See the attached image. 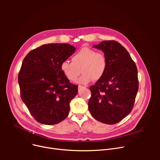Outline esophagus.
Wrapping results in <instances>:
<instances>
[{"label":"esophagus","instance_id":"1","mask_svg":"<svg viewBox=\"0 0 160 160\" xmlns=\"http://www.w3.org/2000/svg\"><path fill=\"white\" fill-rule=\"evenodd\" d=\"M82 88H83V86H78V90H79L80 89Z\"/></svg>","mask_w":160,"mask_h":160}]
</instances>
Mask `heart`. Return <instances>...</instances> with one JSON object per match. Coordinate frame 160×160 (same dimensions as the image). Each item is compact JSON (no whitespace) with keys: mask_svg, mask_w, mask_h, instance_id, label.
Returning a JSON list of instances; mask_svg holds the SVG:
<instances>
[{"mask_svg":"<svg viewBox=\"0 0 160 160\" xmlns=\"http://www.w3.org/2000/svg\"><path fill=\"white\" fill-rule=\"evenodd\" d=\"M71 61L62 62L60 69L66 78L71 82L77 80L81 70L83 74L77 80L81 84H87L92 79L95 81L100 80L104 76L107 67L104 54L88 47L81 48L72 56Z\"/></svg>","mask_w":160,"mask_h":160,"instance_id":"obj_1","label":"heart"}]
</instances>
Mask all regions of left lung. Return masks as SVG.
Wrapping results in <instances>:
<instances>
[{
	"label": "left lung",
	"instance_id": "obj_1",
	"mask_svg": "<svg viewBox=\"0 0 160 160\" xmlns=\"http://www.w3.org/2000/svg\"><path fill=\"white\" fill-rule=\"evenodd\" d=\"M93 47L104 52L107 67L103 77L89 88V110L100 122L116 124L132 110L139 88L137 67L117 41H104Z\"/></svg>",
	"mask_w": 160,
	"mask_h": 160
}]
</instances>
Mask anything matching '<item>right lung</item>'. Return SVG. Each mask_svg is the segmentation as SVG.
I'll return each instance as SVG.
<instances>
[{
  "label": "right lung",
  "mask_w": 160,
  "mask_h": 160,
  "mask_svg": "<svg viewBox=\"0 0 160 160\" xmlns=\"http://www.w3.org/2000/svg\"><path fill=\"white\" fill-rule=\"evenodd\" d=\"M76 50L67 43H50L33 49L23 60L18 75L21 97L38 122L53 125L67 118L78 86L60 69Z\"/></svg>",
  "instance_id": "add662e5"
}]
</instances>
